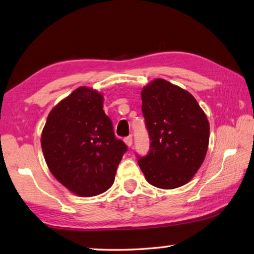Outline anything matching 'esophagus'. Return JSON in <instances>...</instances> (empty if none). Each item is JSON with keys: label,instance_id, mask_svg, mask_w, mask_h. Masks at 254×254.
Listing matches in <instances>:
<instances>
[{"label": "esophagus", "instance_id": "1", "mask_svg": "<svg viewBox=\"0 0 254 254\" xmlns=\"http://www.w3.org/2000/svg\"><path fill=\"white\" fill-rule=\"evenodd\" d=\"M124 141H125V143H126L128 147H130L132 145V137L131 136H128V137L125 138V139H124Z\"/></svg>", "mask_w": 254, "mask_h": 254}]
</instances>
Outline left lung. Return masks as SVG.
<instances>
[{"label": "left lung", "mask_w": 254, "mask_h": 254, "mask_svg": "<svg viewBox=\"0 0 254 254\" xmlns=\"http://www.w3.org/2000/svg\"><path fill=\"white\" fill-rule=\"evenodd\" d=\"M141 100L151 141L148 155L138 157L146 180L161 189L186 185L207 155V116L189 92L161 78L142 88Z\"/></svg>", "instance_id": "1"}]
</instances>
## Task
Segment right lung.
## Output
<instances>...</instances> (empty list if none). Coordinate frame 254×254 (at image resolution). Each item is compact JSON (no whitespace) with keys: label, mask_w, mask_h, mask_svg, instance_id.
Here are the masks:
<instances>
[{"label":"right lung","mask_w":254,"mask_h":254,"mask_svg":"<svg viewBox=\"0 0 254 254\" xmlns=\"http://www.w3.org/2000/svg\"><path fill=\"white\" fill-rule=\"evenodd\" d=\"M104 97L82 86L56 105L42 132V150L53 176L79 197H94L114 184L127 151L103 109Z\"/></svg>","instance_id":"add662e5"}]
</instances>
